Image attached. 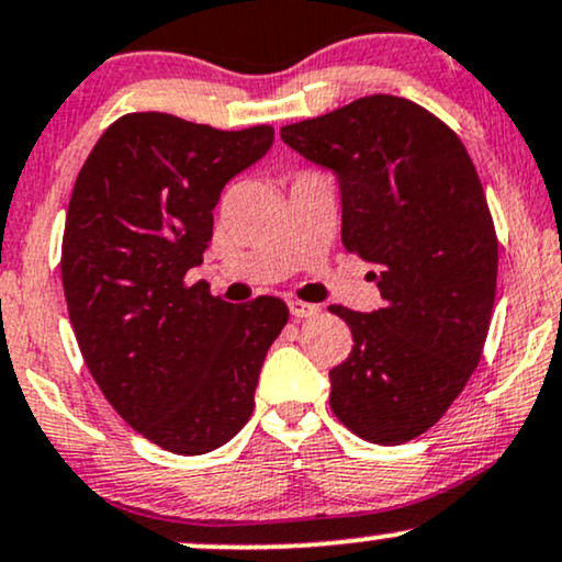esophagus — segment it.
<instances>
[{"instance_id": "esophagus-1", "label": "esophagus", "mask_w": 562, "mask_h": 562, "mask_svg": "<svg viewBox=\"0 0 562 562\" xmlns=\"http://www.w3.org/2000/svg\"><path fill=\"white\" fill-rule=\"evenodd\" d=\"M288 308L295 319H308V316L319 314V306H316V303H306V301H290Z\"/></svg>"}]
</instances>
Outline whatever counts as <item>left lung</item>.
<instances>
[{
	"label": "left lung",
	"instance_id": "left-lung-1",
	"mask_svg": "<svg viewBox=\"0 0 562 562\" xmlns=\"http://www.w3.org/2000/svg\"><path fill=\"white\" fill-rule=\"evenodd\" d=\"M329 167L342 246L376 263L384 306L346 319L353 348L329 371V405L367 442L403 445L435 427L482 358L497 290V235L474 161L442 120L374 93L280 127Z\"/></svg>",
	"mask_w": 562,
	"mask_h": 562
}]
</instances>
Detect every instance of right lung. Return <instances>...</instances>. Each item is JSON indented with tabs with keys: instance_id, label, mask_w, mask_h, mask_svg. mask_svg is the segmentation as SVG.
Returning a JSON list of instances; mask_svg holds the SVG:
<instances>
[{
	"instance_id": "right-lung-1",
	"label": "right lung",
	"mask_w": 562,
	"mask_h": 562,
	"mask_svg": "<svg viewBox=\"0 0 562 562\" xmlns=\"http://www.w3.org/2000/svg\"><path fill=\"white\" fill-rule=\"evenodd\" d=\"M272 140V125L216 131L131 112L106 127L72 188L59 267L80 353L112 408L178 456L222 448L246 427L288 324L272 295L235 306L186 282L225 182Z\"/></svg>"
}]
</instances>
